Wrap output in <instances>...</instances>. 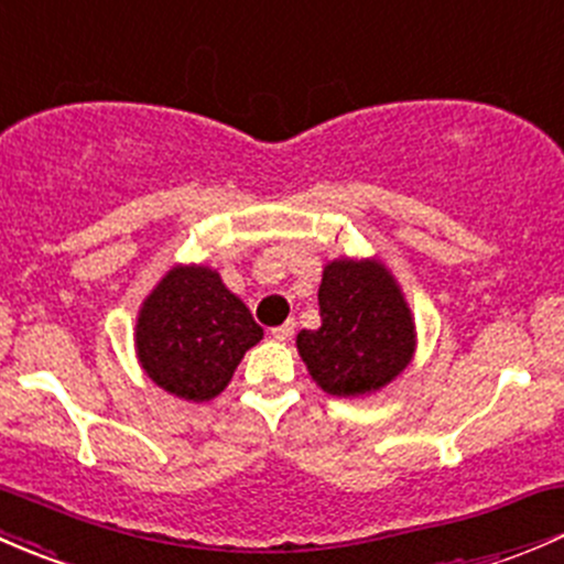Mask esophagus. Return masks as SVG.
<instances>
[{"instance_id":"1","label":"esophagus","mask_w":564,"mask_h":564,"mask_svg":"<svg viewBox=\"0 0 564 564\" xmlns=\"http://www.w3.org/2000/svg\"><path fill=\"white\" fill-rule=\"evenodd\" d=\"M293 330H295V323L288 321L284 325H276V328H271V336H274L276 341H288L290 336H293Z\"/></svg>"}]
</instances>
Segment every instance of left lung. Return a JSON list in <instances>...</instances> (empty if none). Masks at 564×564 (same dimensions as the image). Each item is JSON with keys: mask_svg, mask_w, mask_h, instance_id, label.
Masks as SVG:
<instances>
[{"mask_svg": "<svg viewBox=\"0 0 564 564\" xmlns=\"http://www.w3.org/2000/svg\"><path fill=\"white\" fill-rule=\"evenodd\" d=\"M317 301L321 328H304L295 345L325 393L367 397L412 361L415 321L402 288L377 258L330 260Z\"/></svg>", "mask_w": 564, "mask_h": 564, "instance_id": "left-lung-1", "label": "left lung"}]
</instances>
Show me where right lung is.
<instances>
[{"label": "right lung", "mask_w": 564, "mask_h": 564, "mask_svg": "<svg viewBox=\"0 0 564 564\" xmlns=\"http://www.w3.org/2000/svg\"><path fill=\"white\" fill-rule=\"evenodd\" d=\"M260 339L263 328L208 265H173L138 312V361L184 402L219 397Z\"/></svg>", "instance_id": "obj_1"}]
</instances>
